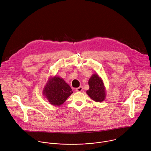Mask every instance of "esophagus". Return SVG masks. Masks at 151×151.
I'll return each instance as SVG.
<instances>
[{
    "instance_id": "34e87169",
    "label": "esophagus",
    "mask_w": 151,
    "mask_h": 151,
    "mask_svg": "<svg viewBox=\"0 0 151 151\" xmlns=\"http://www.w3.org/2000/svg\"><path fill=\"white\" fill-rule=\"evenodd\" d=\"M83 90V87L82 86H79V88H77L76 89V92H81Z\"/></svg>"
}]
</instances>
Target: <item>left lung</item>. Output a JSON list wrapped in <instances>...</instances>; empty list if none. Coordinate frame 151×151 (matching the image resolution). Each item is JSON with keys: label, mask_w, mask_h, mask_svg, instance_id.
Returning a JSON list of instances; mask_svg holds the SVG:
<instances>
[{"label": "left lung", "mask_w": 151, "mask_h": 151, "mask_svg": "<svg viewBox=\"0 0 151 151\" xmlns=\"http://www.w3.org/2000/svg\"><path fill=\"white\" fill-rule=\"evenodd\" d=\"M89 89L86 91L88 96L95 102H102L106 97V87L101 78L97 73L93 74L88 81Z\"/></svg>", "instance_id": "obj_1"}]
</instances>
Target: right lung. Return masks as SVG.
I'll return each mask as SVG.
<instances>
[{
    "label": "right lung",
    "mask_w": 151,
    "mask_h": 151,
    "mask_svg": "<svg viewBox=\"0 0 151 151\" xmlns=\"http://www.w3.org/2000/svg\"><path fill=\"white\" fill-rule=\"evenodd\" d=\"M73 93L70 86L58 76L50 77L44 87L42 94L50 104L60 106Z\"/></svg>",
    "instance_id": "obj_1"
}]
</instances>
